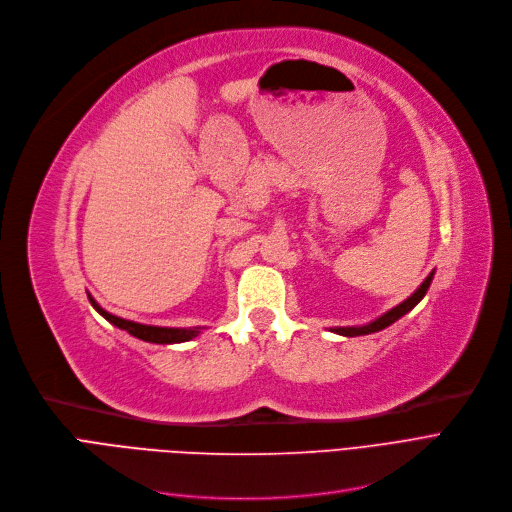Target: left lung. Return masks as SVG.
<instances>
[{
  "instance_id": "1",
  "label": "left lung",
  "mask_w": 512,
  "mask_h": 512,
  "mask_svg": "<svg viewBox=\"0 0 512 512\" xmlns=\"http://www.w3.org/2000/svg\"><path fill=\"white\" fill-rule=\"evenodd\" d=\"M431 279H433V273H429V277L419 285V289L415 291V294H412L410 298H406V300H404L402 304H398L396 308L387 310L383 316H379V319H375L373 323L362 325V327H335L333 331L339 333V335H346V337H356V335H369V333H375V331H381V329L389 327L392 323H396L398 319H402V316H404L406 312H410L412 308H415V306L423 300V296L427 294V289H429V285H431Z\"/></svg>"
}]
</instances>
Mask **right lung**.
<instances>
[{
    "instance_id": "1",
    "label": "right lung",
    "mask_w": 512,
    "mask_h": 512,
    "mask_svg": "<svg viewBox=\"0 0 512 512\" xmlns=\"http://www.w3.org/2000/svg\"><path fill=\"white\" fill-rule=\"evenodd\" d=\"M89 302H91V306L97 312L104 316L106 321H110L118 329H125L127 333H131L137 339H143V342H152V344H181V342H189V339H193V337L200 333V327L175 329V327H152V325H141V323L125 321V319H120V316H114V314L106 312L91 296H89Z\"/></svg>"
}]
</instances>
